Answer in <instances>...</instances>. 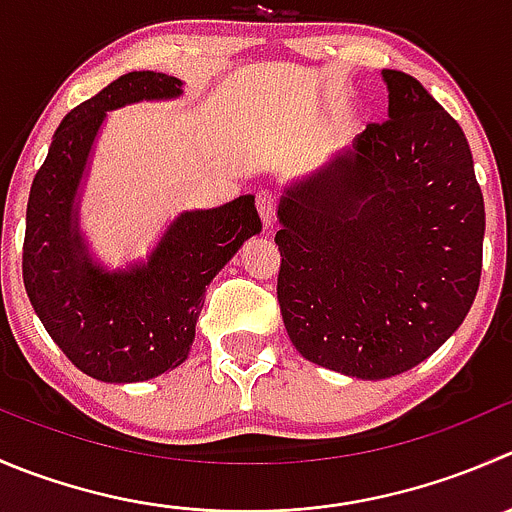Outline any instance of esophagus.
<instances>
[{"label":"esophagus","instance_id":"esophagus-1","mask_svg":"<svg viewBox=\"0 0 512 512\" xmlns=\"http://www.w3.org/2000/svg\"><path fill=\"white\" fill-rule=\"evenodd\" d=\"M257 212H260V220L265 225V230H270L272 222H275V195L270 190L257 192Z\"/></svg>","mask_w":512,"mask_h":512}]
</instances>
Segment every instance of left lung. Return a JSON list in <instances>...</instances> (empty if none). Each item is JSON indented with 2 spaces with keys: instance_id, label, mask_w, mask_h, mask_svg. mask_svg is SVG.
Segmentation results:
<instances>
[{
  "instance_id": "left-lung-1",
  "label": "left lung",
  "mask_w": 512,
  "mask_h": 512,
  "mask_svg": "<svg viewBox=\"0 0 512 512\" xmlns=\"http://www.w3.org/2000/svg\"><path fill=\"white\" fill-rule=\"evenodd\" d=\"M380 74L388 119L285 187L275 235L292 345L360 380L428 360L463 325L483 270V192L460 124L415 77Z\"/></svg>"
}]
</instances>
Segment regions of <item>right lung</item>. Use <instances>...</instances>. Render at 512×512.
<instances>
[{
	"mask_svg": "<svg viewBox=\"0 0 512 512\" xmlns=\"http://www.w3.org/2000/svg\"><path fill=\"white\" fill-rule=\"evenodd\" d=\"M182 97V79L130 72L74 107L52 137L27 202L22 275L29 302L59 350L102 382H142L190 355L212 277L260 235L255 195L180 212L147 260L109 270L89 252L79 202L107 112Z\"/></svg>",
	"mask_w": 512,
	"mask_h": 512,
	"instance_id": "add662e5",
	"label": "right lung"
}]
</instances>
